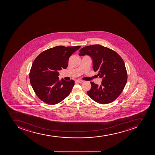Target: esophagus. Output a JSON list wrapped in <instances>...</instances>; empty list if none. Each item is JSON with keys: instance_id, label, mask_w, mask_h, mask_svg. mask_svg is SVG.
<instances>
[{"instance_id": "esophagus-1", "label": "esophagus", "mask_w": 155, "mask_h": 155, "mask_svg": "<svg viewBox=\"0 0 155 155\" xmlns=\"http://www.w3.org/2000/svg\"><path fill=\"white\" fill-rule=\"evenodd\" d=\"M75 81L76 82L78 83H82L83 82V80L81 79H77Z\"/></svg>"}]
</instances>
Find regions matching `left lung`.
I'll list each match as a JSON object with an SVG mask.
<instances>
[{"mask_svg": "<svg viewBox=\"0 0 155 155\" xmlns=\"http://www.w3.org/2000/svg\"><path fill=\"white\" fill-rule=\"evenodd\" d=\"M79 52L80 56H90L94 71L97 72V75L102 79L100 86L91 82L88 96L101 104L114 101L122 93L127 80L122 58L114 51L100 45L84 47Z\"/></svg>", "mask_w": 155, "mask_h": 155, "instance_id": "obj_1", "label": "left lung"}]
</instances>
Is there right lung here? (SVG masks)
Returning <instances> with one entry per match:
<instances>
[{
    "instance_id": "add662e5",
    "label": "right lung",
    "mask_w": 155,
    "mask_h": 155,
    "mask_svg": "<svg viewBox=\"0 0 155 155\" xmlns=\"http://www.w3.org/2000/svg\"><path fill=\"white\" fill-rule=\"evenodd\" d=\"M80 46H57L41 52L35 59L29 78L35 93L48 104H57L70 94L74 85L72 80H59V70L68 66L69 58Z\"/></svg>"
}]
</instances>
